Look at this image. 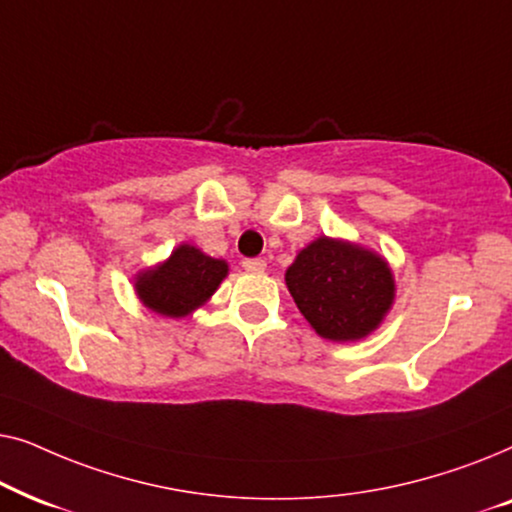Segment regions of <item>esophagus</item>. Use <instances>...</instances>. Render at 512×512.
I'll return each instance as SVG.
<instances>
[{
    "label": "esophagus",
    "instance_id": "1",
    "mask_svg": "<svg viewBox=\"0 0 512 512\" xmlns=\"http://www.w3.org/2000/svg\"><path fill=\"white\" fill-rule=\"evenodd\" d=\"M242 268L247 270V272H251V275H261V272H265V268H268V265H265L263 258H244Z\"/></svg>",
    "mask_w": 512,
    "mask_h": 512
}]
</instances>
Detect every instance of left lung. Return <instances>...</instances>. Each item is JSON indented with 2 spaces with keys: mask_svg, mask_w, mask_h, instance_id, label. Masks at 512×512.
Instances as JSON below:
<instances>
[{
  "mask_svg": "<svg viewBox=\"0 0 512 512\" xmlns=\"http://www.w3.org/2000/svg\"><path fill=\"white\" fill-rule=\"evenodd\" d=\"M286 289L317 335L356 342L382 326L396 300L391 265L359 242L321 235L286 268Z\"/></svg>",
  "mask_w": 512,
  "mask_h": 512,
  "instance_id": "left-lung-1",
  "label": "left lung"
}]
</instances>
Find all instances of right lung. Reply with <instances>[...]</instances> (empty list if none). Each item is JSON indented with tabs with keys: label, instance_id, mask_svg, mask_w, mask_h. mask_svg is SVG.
Segmentation results:
<instances>
[{
	"label": "right lung",
	"instance_id": "right-lung-1",
	"mask_svg": "<svg viewBox=\"0 0 512 512\" xmlns=\"http://www.w3.org/2000/svg\"><path fill=\"white\" fill-rule=\"evenodd\" d=\"M228 261L181 242L172 254L135 275V293L146 310L165 319H184L207 303L228 277Z\"/></svg>",
	"mask_w": 512,
	"mask_h": 512
}]
</instances>
